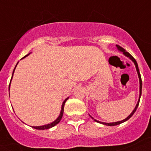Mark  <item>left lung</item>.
<instances>
[{
  "instance_id": "1",
  "label": "left lung",
  "mask_w": 151,
  "mask_h": 151,
  "mask_svg": "<svg viewBox=\"0 0 151 151\" xmlns=\"http://www.w3.org/2000/svg\"><path fill=\"white\" fill-rule=\"evenodd\" d=\"M116 47H117V49H118V50H119V51H120V52H123V54H124V55L126 56V57H128V58H129L130 60H131L133 62V63H134V65H135V68H136L137 72V75H138V78H139V99H138V102H137V103L136 106H135L134 109L133 110V111L132 112V113H130V115H129V116H127V117L125 119H124V120H122V121H120V122H112V123H105V122H99V121H97V120H96V119H94V118L92 117V116H90V115H89V116H90V117H91V119H94V122H97V123H99V124H104V125H106V126H116V125H119V124H122V123H124V122H127V120H129V119L130 118H131L132 116H133V114H134V113H135V111H136L138 105H139V99H140L141 94H142V79H141V76H140V73H139V68H138V65H137V63L136 60H134V57H132V56L131 55V54H129V52H126V50H125V49H123V48H122V47H121L120 46H119V45H116Z\"/></svg>"
}]
</instances>
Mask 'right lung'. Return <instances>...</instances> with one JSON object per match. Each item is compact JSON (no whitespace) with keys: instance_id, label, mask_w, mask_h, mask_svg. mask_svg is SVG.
<instances>
[{"instance_id":"obj_1","label":"right lung","mask_w":151,"mask_h":151,"mask_svg":"<svg viewBox=\"0 0 151 151\" xmlns=\"http://www.w3.org/2000/svg\"><path fill=\"white\" fill-rule=\"evenodd\" d=\"M30 54V53H29L28 54H27L26 56H24L23 58H25L26 57H27V56L29 55V54ZM22 58V59H23ZM19 63V62L17 63V64ZM17 64L16 65V66H15L14 69V71H13V73H12V79H11V81H12V78H13V75H14V70L15 69H16V67ZM11 81H10V83H9V91L10 90V85H11ZM68 98H69V97H68V98H66L64 100V102H63V105H62V108H61V110H60V115H59V116L57 117V119H56V120H54V122L50 123V124H45V125H43V126H38V127H32V128L35 129H39V130H44V129H50L52 128V127H54L55 125H57V124H59V122L61 121L62 118H63V112H64V107H65V102H66L67 100H68Z\"/></svg>"}]
</instances>
